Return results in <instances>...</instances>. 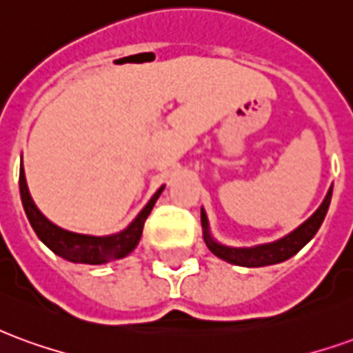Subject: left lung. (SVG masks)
I'll return each instance as SVG.
<instances>
[{"label":"left lung","instance_id":"8db88e82","mask_svg":"<svg viewBox=\"0 0 353 353\" xmlns=\"http://www.w3.org/2000/svg\"><path fill=\"white\" fill-rule=\"evenodd\" d=\"M331 196H333V187L329 189L325 200L321 202V206L301 227H296L293 232H289L288 236L280 238L276 242L253 245V248H230V245H223L219 242H215L212 232H210L208 215L204 212V208H202L200 219H202V229H204V240H206L210 252L217 255L219 259L230 263V265L248 266V268L276 265V263H281V261H288L289 257H293L296 252H301L304 245L314 238V234L318 232L321 223L325 219L327 210H329V204H331Z\"/></svg>","mask_w":353,"mask_h":353}]
</instances>
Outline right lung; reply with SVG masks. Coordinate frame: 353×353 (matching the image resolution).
<instances>
[{
	"label": "right lung",
	"instance_id": "1",
	"mask_svg": "<svg viewBox=\"0 0 353 353\" xmlns=\"http://www.w3.org/2000/svg\"><path fill=\"white\" fill-rule=\"evenodd\" d=\"M20 199L22 206L28 215V221L39 236L43 244L49 248L50 252L60 255L62 259L72 261V263H85V265H105L111 261L123 259L138 245L141 232H143V223L151 214L154 202L159 200L164 187L154 192L153 199L147 202V206L138 214V217L121 232L109 234V236H90V234H77L70 230L60 229L58 225L50 223L45 215L37 210L34 200L30 196L26 185L24 170L20 168Z\"/></svg>",
	"mask_w": 353,
	"mask_h": 353
}]
</instances>
